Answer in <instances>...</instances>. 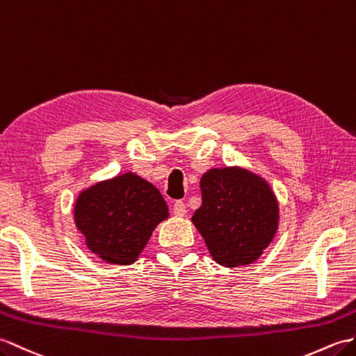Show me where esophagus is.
<instances>
[{
  "mask_svg": "<svg viewBox=\"0 0 356 356\" xmlns=\"http://www.w3.org/2000/svg\"><path fill=\"white\" fill-rule=\"evenodd\" d=\"M172 212H175V216L177 217H184L186 213V204L184 202H176L175 206H172Z\"/></svg>",
  "mask_w": 356,
  "mask_h": 356,
  "instance_id": "1",
  "label": "esophagus"
}]
</instances>
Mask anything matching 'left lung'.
<instances>
[{"label":"left lung","mask_w":356,"mask_h":356,"mask_svg":"<svg viewBox=\"0 0 356 356\" xmlns=\"http://www.w3.org/2000/svg\"><path fill=\"white\" fill-rule=\"evenodd\" d=\"M202 206L193 222L213 261L225 267L252 264L271 243L279 206L266 180L239 168L209 170L200 180Z\"/></svg>","instance_id":"left-lung-1"}]
</instances>
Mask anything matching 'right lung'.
<instances>
[{"label":"right lung","mask_w":356,"mask_h":356,"mask_svg":"<svg viewBox=\"0 0 356 356\" xmlns=\"http://www.w3.org/2000/svg\"><path fill=\"white\" fill-rule=\"evenodd\" d=\"M74 218L90 252L106 262L129 266L154 227L168 218V206L150 181L126 172L81 193Z\"/></svg>","instance_id":"add662e5"}]
</instances>
